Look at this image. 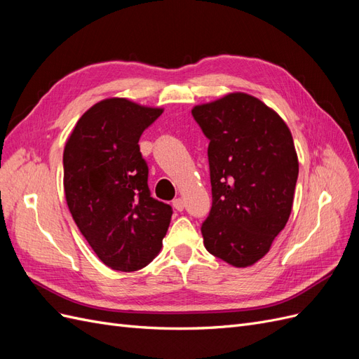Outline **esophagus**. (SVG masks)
Here are the masks:
<instances>
[{
	"label": "esophagus",
	"mask_w": 359,
	"mask_h": 359,
	"mask_svg": "<svg viewBox=\"0 0 359 359\" xmlns=\"http://www.w3.org/2000/svg\"><path fill=\"white\" fill-rule=\"evenodd\" d=\"M172 205H173V208H175L177 211H182V210H184V201H182L181 198L173 199V201H172Z\"/></svg>",
	"instance_id": "obj_1"
}]
</instances>
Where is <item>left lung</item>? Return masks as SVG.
I'll return each instance as SVG.
<instances>
[{
  "label": "left lung",
  "mask_w": 359,
  "mask_h": 359,
  "mask_svg": "<svg viewBox=\"0 0 359 359\" xmlns=\"http://www.w3.org/2000/svg\"><path fill=\"white\" fill-rule=\"evenodd\" d=\"M191 115L210 139L212 206L201 227L203 245L232 266H250L289 220L299 170L292 133L245 93L194 106Z\"/></svg>",
  "instance_id": "obj_1"
}]
</instances>
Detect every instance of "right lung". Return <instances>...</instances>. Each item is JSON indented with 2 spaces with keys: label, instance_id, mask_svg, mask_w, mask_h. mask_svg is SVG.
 Masks as SVG:
<instances>
[{
  "label": "right lung",
  "instance_id": "obj_1",
  "mask_svg": "<svg viewBox=\"0 0 359 359\" xmlns=\"http://www.w3.org/2000/svg\"><path fill=\"white\" fill-rule=\"evenodd\" d=\"M163 114L127 99H104L76 123L62 156L64 193L76 226L104 265L147 266L161 248L170 205L151 198L140 154L144 130Z\"/></svg>",
  "mask_w": 359,
  "mask_h": 359
}]
</instances>
